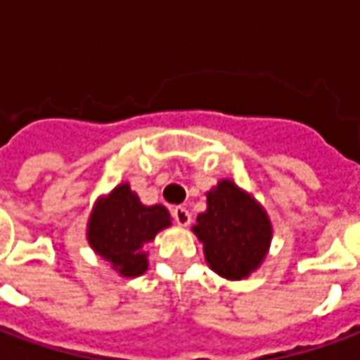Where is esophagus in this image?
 I'll use <instances>...</instances> for the list:
<instances>
[{"instance_id": "obj_1", "label": "esophagus", "mask_w": 360, "mask_h": 360, "mask_svg": "<svg viewBox=\"0 0 360 360\" xmlns=\"http://www.w3.org/2000/svg\"><path fill=\"white\" fill-rule=\"evenodd\" d=\"M172 216L175 219V224L181 227H187L191 224V214H188L187 208H183V206H177V208H173Z\"/></svg>"}]
</instances>
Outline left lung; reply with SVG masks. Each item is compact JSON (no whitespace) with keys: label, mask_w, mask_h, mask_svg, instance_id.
Returning <instances> with one entry per match:
<instances>
[{"label":"left lung","mask_w":360,"mask_h":360,"mask_svg":"<svg viewBox=\"0 0 360 360\" xmlns=\"http://www.w3.org/2000/svg\"><path fill=\"white\" fill-rule=\"evenodd\" d=\"M193 233L202 243L206 264L221 278L239 281L262 266L274 229L255 196L235 181L219 179L206 193V212L196 216Z\"/></svg>","instance_id":"1"}]
</instances>
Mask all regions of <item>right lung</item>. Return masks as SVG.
Masks as SVG:
<instances>
[{
  "label": "right lung",
  "instance_id": "obj_1",
  "mask_svg": "<svg viewBox=\"0 0 360 360\" xmlns=\"http://www.w3.org/2000/svg\"><path fill=\"white\" fill-rule=\"evenodd\" d=\"M172 226L165 206H146L129 183H119L92 206L86 226V239L98 257L110 262L121 278H136L148 270L144 245Z\"/></svg>",
  "mask_w": 360,
  "mask_h": 360
}]
</instances>
